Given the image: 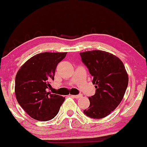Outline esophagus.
Returning <instances> with one entry per match:
<instances>
[{"instance_id":"obj_1","label":"esophagus","mask_w":147,"mask_h":147,"mask_svg":"<svg viewBox=\"0 0 147 147\" xmlns=\"http://www.w3.org/2000/svg\"><path fill=\"white\" fill-rule=\"evenodd\" d=\"M71 96L74 97L75 98H80L82 96V94H79V95H71Z\"/></svg>"}]
</instances>
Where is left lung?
Returning <instances> with one entry per match:
<instances>
[{"label": "left lung", "mask_w": 147, "mask_h": 147, "mask_svg": "<svg viewBox=\"0 0 147 147\" xmlns=\"http://www.w3.org/2000/svg\"><path fill=\"white\" fill-rule=\"evenodd\" d=\"M80 54L96 85V93L89 97V107L83 113L92 119L106 117L119 106L126 92L128 75L125 67L120 59L103 51Z\"/></svg>", "instance_id": "left-lung-1"}]
</instances>
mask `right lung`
Listing matches in <instances>:
<instances>
[{
    "label": "right lung",
    "instance_id": "right-lung-1",
    "mask_svg": "<svg viewBox=\"0 0 147 147\" xmlns=\"http://www.w3.org/2000/svg\"><path fill=\"white\" fill-rule=\"evenodd\" d=\"M67 53L44 52L34 56L22 65L15 77L18 104L32 119L46 121L59 113L65 98L48 92L54 80L57 66Z\"/></svg>",
    "mask_w": 147,
    "mask_h": 147
}]
</instances>
